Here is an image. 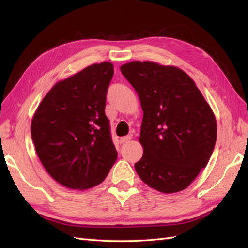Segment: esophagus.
<instances>
[{
    "instance_id": "esophagus-1",
    "label": "esophagus",
    "mask_w": 248,
    "mask_h": 248,
    "mask_svg": "<svg viewBox=\"0 0 248 248\" xmlns=\"http://www.w3.org/2000/svg\"><path fill=\"white\" fill-rule=\"evenodd\" d=\"M132 140V136L131 135H128V136H124V138L120 139V143L124 144V143H128L129 140Z\"/></svg>"
}]
</instances>
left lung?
Wrapping results in <instances>:
<instances>
[{"label":"left lung","mask_w":248,"mask_h":248,"mask_svg":"<svg viewBox=\"0 0 248 248\" xmlns=\"http://www.w3.org/2000/svg\"><path fill=\"white\" fill-rule=\"evenodd\" d=\"M144 112L135 170L164 194L183 191L207 166L217 135V119L193 78L180 68L134 61L120 67Z\"/></svg>","instance_id":"left-lung-1"}]
</instances>
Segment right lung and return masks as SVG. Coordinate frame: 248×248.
<instances>
[{
  "label": "right lung",
  "mask_w": 248,
  "mask_h": 248,
  "mask_svg": "<svg viewBox=\"0 0 248 248\" xmlns=\"http://www.w3.org/2000/svg\"><path fill=\"white\" fill-rule=\"evenodd\" d=\"M113 75L112 62H102L57 82L31 119V134L41 164L68 188L98 186L117 159L104 113Z\"/></svg>",
  "instance_id": "add662e5"
}]
</instances>
